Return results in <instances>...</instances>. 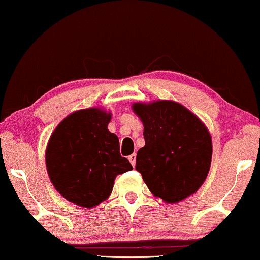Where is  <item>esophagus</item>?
<instances>
[{
	"label": "esophagus",
	"mask_w": 260,
	"mask_h": 260,
	"mask_svg": "<svg viewBox=\"0 0 260 260\" xmlns=\"http://www.w3.org/2000/svg\"><path fill=\"white\" fill-rule=\"evenodd\" d=\"M128 160H129V162H131V164H132V166H133V167H134V166H135V161H137V154H132V155H129V156H128Z\"/></svg>",
	"instance_id": "obj_1"
}]
</instances>
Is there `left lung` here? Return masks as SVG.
I'll return each instance as SVG.
<instances>
[{"instance_id": "obj_1", "label": "left lung", "mask_w": 260, "mask_h": 260, "mask_svg": "<svg viewBox=\"0 0 260 260\" xmlns=\"http://www.w3.org/2000/svg\"><path fill=\"white\" fill-rule=\"evenodd\" d=\"M146 145L138 150L135 168L149 191L174 204L195 193L207 179L212 157L208 127L174 100L134 103Z\"/></svg>"}]
</instances>
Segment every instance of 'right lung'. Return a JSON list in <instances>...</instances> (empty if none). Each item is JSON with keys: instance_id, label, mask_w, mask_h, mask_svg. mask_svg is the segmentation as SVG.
Segmentation results:
<instances>
[{"instance_id": "right-lung-1", "label": "right lung", "mask_w": 260, "mask_h": 260, "mask_svg": "<svg viewBox=\"0 0 260 260\" xmlns=\"http://www.w3.org/2000/svg\"><path fill=\"white\" fill-rule=\"evenodd\" d=\"M110 111L78 110L61 120L46 145L49 179L64 199L92 209L112 193L115 177L133 169L120 155L119 139L108 131Z\"/></svg>"}]
</instances>
